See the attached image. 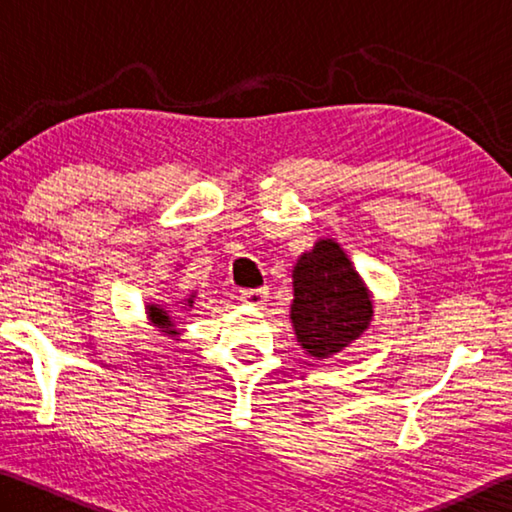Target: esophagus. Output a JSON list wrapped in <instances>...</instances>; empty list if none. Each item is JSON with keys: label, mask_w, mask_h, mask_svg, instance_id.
I'll use <instances>...</instances> for the list:
<instances>
[{"label": "esophagus", "mask_w": 512, "mask_h": 512, "mask_svg": "<svg viewBox=\"0 0 512 512\" xmlns=\"http://www.w3.org/2000/svg\"><path fill=\"white\" fill-rule=\"evenodd\" d=\"M268 298V289L266 287H259V289H241V300L246 302V305H253V307H262Z\"/></svg>", "instance_id": "esophagus-1"}]
</instances>
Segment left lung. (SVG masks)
Returning <instances> with one entry per match:
<instances>
[{
    "instance_id": "left-lung-1",
    "label": "left lung",
    "mask_w": 512,
    "mask_h": 512,
    "mask_svg": "<svg viewBox=\"0 0 512 512\" xmlns=\"http://www.w3.org/2000/svg\"><path fill=\"white\" fill-rule=\"evenodd\" d=\"M372 318L366 284L332 239L302 253L293 266L291 323L309 357L329 359L359 339Z\"/></svg>"
}]
</instances>
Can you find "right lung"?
I'll use <instances>...</instances> for the list:
<instances>
[{"instance_id":"add662e5","label":"right lung","mask_w":512,"mask_h":512,"mask_svg":"<svg viewBox=\"0 0 512 512\" xmlns=\"http://www.w3.org/2000/svg\"><path fill=\"white\" fill-rule=\"evenodd\" d=\"M187 305L192 307L194 305V296L187 300ZM146 309H149V318H151V323L155 325V327H160V332H164V334H171V336H178V332H176V323H173V318L169 316V311H164L162 307H158V305H146Z\"/></svg>"}]
</instances>
